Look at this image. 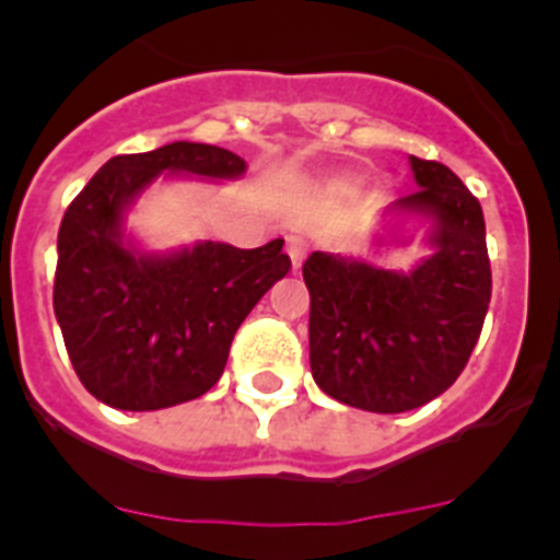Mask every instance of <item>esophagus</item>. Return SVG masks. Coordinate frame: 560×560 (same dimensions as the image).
Segmentation results:
<instances>
[{"instance_id": "esophagus-1", "label": "esophagus", "mask_w": 560, "mask_h": 560, "mask_svg": "<svg viewBox=\"0 0 560 560\" xmlns=\"http://www.w3.org/2000/svg\"><path fill=\"white\" fill-rule=\"evenodd\" d=\"M285 252H289L291 264L300 266L303 264L305 252H308V241H305L300 232H291V235H285Z\"/></svg>"}]
</instances>
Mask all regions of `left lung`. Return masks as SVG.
Here are the masks:
<instances>
[{
  "mask_svg": "<svg viewBox=\"0 0 560 560\" xmlns=\"http://www.w3.org/2000/svg\"><path fill=\"white\" fill-rule=\"evenodd\" d=\"M409 165L420 187L387 212L432 221L427 260L407 275L328 252L303 264L311 373L325 395L364 412H409L446 393L491 303L477 196L440 162L409 156Z\"/></svg>",
  "mask_w": 560,
  "mask_h": 560,
  "instance_id": "left-lung-1",
  "label": "left lung"
}]
</instances>
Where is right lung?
Here are the masks:
<instances>
[{"instance_id": "obj_1", "label": "right lung", "mask_w": 560, "mask_h": 560, "mask_svg": "<svg viewBox=\"0 0 560 560\" xmlns=\"http://www.w3.org/2000/svg\"><path fill=\"white\" fill-rule=\"evenodd\" d=\"M246 162L205 142L112 156L67 207L58 230L52 308L69 361L97 400L151 412L199 398L221 378L257 300L289 275L283 237L257 249L196 244L142 255L122 212L162 173L237 179Z\"/></svg>"}]
</instances>
